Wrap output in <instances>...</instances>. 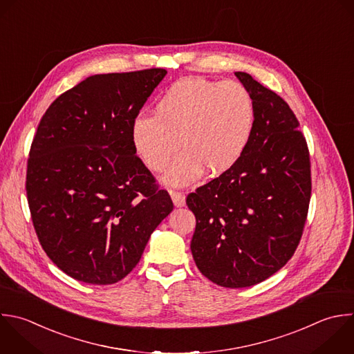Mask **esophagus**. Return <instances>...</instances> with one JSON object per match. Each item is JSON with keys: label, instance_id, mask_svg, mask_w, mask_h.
Instances as JSON below:
<instances>
[{"label": "esophagus", "instance_id": "obj_1", "mask_svg": "<svg viewBox=\"0 0 354 354\" xmlns=\"http://www.w3.org/2000/svg\"><path fill=\"white\" fill-rule=\"evenodd\" d=\"M170 195H171V199H173V202H174V205L177 206V207H181V206H184L185 205V195L183 194V192H180V191H170Z\"/></svg>", "mask_w": 354, "mask_h": 354}]
</instances>
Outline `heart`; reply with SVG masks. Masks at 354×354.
I'll return each instance as SVG.
<instances>
[{"label": "heart", "mask_w": 354, "mask_h": 354, "mask_svg": "<svg viewBox=\"0 0 354 354\" xmlns=\"http://www.w3.org/2000/svg\"><path fill=\"white\" fill-rule=\"evenodd\" d=\"M254 118L253 97L242 83L185 77L159 97L155 113L134 119L131 141L152 171L165 170L183 142L185 151L165 180L184 185L205 169L212 174L231 169L249 147Z\"/></svg>", "instance_id": "b5f03b06"}]
</instances>
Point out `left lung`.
I'll list each match as a JSON object with an SVG mask.
<instances>
[{"label": "left lung", "instance_id": "obj_1", "mask_svg": "<svg viewBox=\"0 0 354 354\" xmlns=\"http://www.w3.org/2000/svg\"><path fill=\"white\" fill-rule=\"evenodd\" d=\"M254 130L242 158L187 196L196 225L191 252L199 271L224 288L256 285L293 256L311 195L310 153L289 105L250 75Z\"/></svg>", "mask_w": 354, "mask_h": 354}]
</instances>
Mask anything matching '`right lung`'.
I'll use <instances>...</instances> for the list:
<instances>
[{
  "mask_svg": "<svg viewBox=\"0 0 354 354\" xmlns=\"http://www.w3.org/2000/svg\"><path fill=\"white\" fill-rule=\"evenodd\" d=\"M166 73L90 76L39 123L26 173L32 221L47 256L77 281L123 279L174 207L131 141L134 119Z\"/></svg>",
  "mask_w": 354,
  "mask_h": 354,
  "instance_id": "add662e5",
  "label": "right lung"
}]
</instances>
